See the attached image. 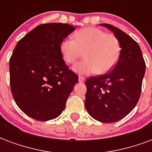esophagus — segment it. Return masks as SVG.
Segmentation results:
<instances>
[{"label":"esophagus","instance_id":"obj_1","mask_svg":"<svg viewBox=\"0 0 152 152\" xmlns=\"http://www.w3.org/2000/svg\"><path fill=\"white\" fill-rule=\"evenodd\" d=\"M86 80V78L85 77H83L81 76H79V81L80 82H84Z\"/></svg>","mask_w":152,"mask_h":152}]
</instances>
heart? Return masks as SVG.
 <instances>
[{
	"label": "heart",
	"mask_w": 152,
	"mask_h": 152,
	"mask_svg": "<svg viewBox=\"0 0 152 152\" xmlns=\"http://www.w3.org/2000/svg\"><path fill=\"white\" fill-rule=\"evenodd\" d=\"M63 60L73 64L83 56L86 58L74 66L76 72L89 74L96 72L104 74L115 66L120 58L121 45L113 34L98 28H81L74 33V40L66 38L60 44Z\"/></svg>",
	"instance_id": "heart-1"
}]
</instances>
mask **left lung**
Masks as SVG:
<instances>
[{"instance_id": "8db88e82", "label": "left lung", "mask_w": 152, "mask_h": 152, "mask_svg": "<svg viewBox=\"0 0 152 152\" xmlns=\"http://www.w3.org/2000/svg\"><path fill=\"white\" fill-rule=\"evenodd\" d=\"M120 40L121 53L110 72L89 77L85 105L94 119L113 123L125 117L139 100L146 63L138 44L121 29L102 23Z\"/></svg>"}]
</instances>
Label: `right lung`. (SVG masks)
Here are the masks:
<instances>
[{"label": "right lung", "instance_id": "obj_1", "mask_svg": "<svg viewBox=\"0 0 152 152\" xmlns=\"http://www.w3.org/2000/svg\"><path fill=\"white\" fill-rule=\"evenodd\" d=\"M75 28L67 23L38 25L16 45L10 58V83L13 98L25 114L46 121L65 108L77 74L69 69L60 44Z\"/></svg>", "mask_w": 152, "mask_h": 152}]
</instances>
